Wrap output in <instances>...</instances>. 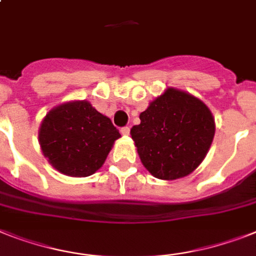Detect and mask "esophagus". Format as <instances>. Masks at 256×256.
I'll list each match as a JSON object with an SVG mask.
<instances>
[{"instance_id":"1","label":"esophagus","mask_w":256,"mask_h":256,"mask_svg":"<svg viewBox=\"0 0 256 256\" xmlns=\"http://www.w3.org/2000/svg\"><path fill=\"white\" fill-rule=\"evenodd\" d=\"M120 132H122V134H123V136H128L130 132V130L128 128V126H123V128L120 130Z\"/></svg>"}]
</instances>
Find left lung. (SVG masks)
Segmentation results:
<instances>
[{"instance_id": "obj_1", "label": "left lung", "mask_w": 256, "mask_h": 256, "mask_svg": "<svg viewBox=\"0 0 256 256\" xmlns=\"http://www.w3.org/2000/svg\"><path fill=\"white\" fill-rule=\"evenodd\" d=\"M130 130L140 160L153 176L174 180L202 162L214 137V119L199 98L168 88Z\"/></svg>"}]
</instances>
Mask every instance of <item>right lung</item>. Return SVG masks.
Here are the masks:
<instances>
[{
	"label": "right lung",
	"instance_id": "1",
	"mask_svg": "<svg viewBox=\"0 0 256 256\" xmlns=\"http://www.w3.org/2000/svg\"><path fill=\"white\" fill-rule=\"evenodd\" d=\"M120 136L110 118L86 100L57 106L39 128V144L54 168L68 176H88L102 168Z\"/></svg>",
	"mask_w": 256,
	"mask_h": 256
}]
</instances>
